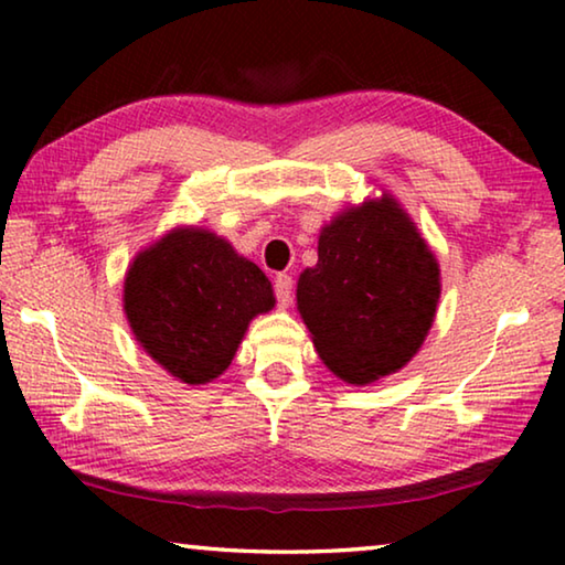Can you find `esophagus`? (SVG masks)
<instances>
[{
	"label": "esophagus",
	"mask_w": 565,
	"mask_h": 565,
	"mask_svg": "<svg viewBox=\"0 0 565 565\" xmlns=\"http://www.w3.org/2000/svg\"><path fill=\"white\" fill-rule=\"evenodd\" d=\"M274 294H276V301H279L281 309L291 303L294 299V279L289 274H279L274 279Z\"/></svg>",
	"instance_id": "1"
}]
</instances>
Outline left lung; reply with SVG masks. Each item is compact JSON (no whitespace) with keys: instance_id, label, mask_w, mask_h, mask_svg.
I'll list each match as a JSON object with an SVG mask.
<instances>
[{"instance_id":"left-lung-1","label":"left lung","mask_w":565,"mask_h":565,"mask_svg":"<svg viewBox=\"0 0 565 565\" xmlns=\"http://www.w3.org/2000/svg\"><path fill=\"white\" fill-rule=\"evenodd\" d=\"M438 296L431 248L391 196L323 226L319 262L296 289L321 361L359 386L406 366L431 329Z\"/></svg>"}]
</instances>
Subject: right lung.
I'll list each match as a JSON object with an SVG mask.
<instances>
[{
    "label": "right lung",
    "instance_id": "add662e5",
    "mask_svg": "<svg viewBox=\"0 0 565 565\" xmlns=\"http://www.w3.org/2000/svg\"><path fill=\"white\" fill-rule=\"evenodd\" d=\"M274 306L271 281L204 228H177L134 259L124 311L151 359L184 384L224 374L256 313Z\"/></svg>",
    "mask_w": 565,
    "mask_h": 565
}]
</instances>
